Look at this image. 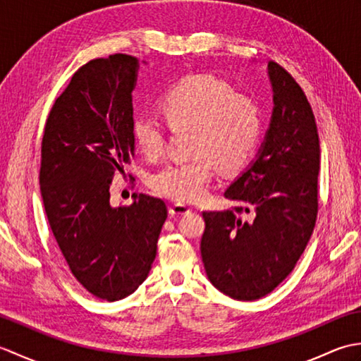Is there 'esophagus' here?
Wrapping results in <instances>:
<instances>
[{
  "label": "esophagus",
  "instance_id": "obj_1",
  "mask_svg": "<svg viewBox=\"0 0 361 361\" xmlns=\"http://www.w3.org/2000/svg\"><path fill=\"white\" fill-rule=\"evenodd\" d=\"M190 208L186 204L183 203H172L171 208H169V214H171L172 217H181V216H186V214H189Z\"/></svg>",
  "mask_w": 361,
  "mask_h": 361
}]
</instances>
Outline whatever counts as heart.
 Masks as SVG:
<instances>
[{
    "mask_svg": "<svg viewBox=\"0 0 361 361\" xmlns=\"http://www.w3.org/2000/svg\"><path fill=\"white\" fill-rule=\"evenodd\" d=\"M159 110L172 130H189V159L176 161L150 176L159 195L180 203L204 198L216 167L234 173L248 163L262 132L255 99L234 93L226 82L192 74L176 82L159 99ZM133 136L144 155L157 158L164 147V128L149 113L133 119Z\"/></svg>",
    "mask_w": 361,
    "mask_h": 361,
    "instance_id": "obj_1",
    "label": "heart"
}]
</instances>
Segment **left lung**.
Listing matches in <instances>:
<instances>
[{"mask_svg":"<svg viewBox=\"0 0 361 361\" xmlns=\"http://www.w3.org/2000/svg\"><path fill=\"white\" fill-rule=\"evenodd\" d=\"M273 114L256 159L225 190L233 211L203 212L200 250L208 279L237 301L270 293L293 271L318 214L319 137L296 80L268 62Z\"/></svg>","mask_w":361,"mask_h":361,"instance_id":"obj_1","label":"left lung"}]
</instances>
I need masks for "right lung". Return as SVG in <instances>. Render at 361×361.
I'll return each instance as SVG.
<instances>
[{"mask_svg": "<svg viewBox=\"0 0 361 361\" xmlns=\"http://www.w3.org/2000/svg\"><path fill=\"white\" fill-rule=\"evenodd\" d=\"M137 59L114 54L79 68L49 111L40 190L52 234L74 278L118 301L147 278L166 203L145 194L110 204V185L135 155L132 91Z\"/></svg>", "mask_w": 361, "mask_h": 361, "instance_id": "1", "label": "right lung"}]
</instances>
